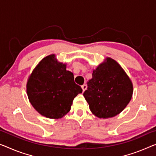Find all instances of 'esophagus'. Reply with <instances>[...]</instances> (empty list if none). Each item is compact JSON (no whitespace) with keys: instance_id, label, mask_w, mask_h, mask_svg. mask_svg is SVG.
<instances>
[{"instance_id":"esophagus-1","label":"esophagus","mask_w":156,"mask_h":156,"mask_svg":"<svg viewBox=\"0 0 156 156\" xmlns=\"http://www.w3.org/2000/svg\"><path fill=\"white\" fill-rule=\"evenodd\" d=\"M81 88H82V90H83V91L84 92L85 90H86V88H87V86H86V84H83V85H82L81 86Z\"/></svg>"}]
</instances>
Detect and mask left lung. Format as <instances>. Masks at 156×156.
<instances>
[{"label": "left lung", "instance_id": "obj_1", "mask_svg": "<svg viewBox=\"0 0 156 156\" xmlns=\"http://www.w3.org/2000/svg\"><path fill=\"white\" fill-rule=\"evenodd\" d=\"M93 77L83 93L90 112L100 119L116 116L126 108L133 85L122 67L109 57L93 70Z\"/></svg>", "mask_w": 156, "mask_h": 156}]
</instances>
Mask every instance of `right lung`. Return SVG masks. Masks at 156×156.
<instances>
[{
    "mask_svg": "<svg viewBox=\"0 0 156 156\" xmlns=\"http://www.w3.org/2000/svg\"><path fill=\"white\" fill-rule=\"evenodd\" d=\"M55 54L42 59L28 79L26 93L35 109L47 118L61 119L70 112L73 101L82 93L74 75Z\"/></svg>",
    "mask_w": 156,
    "mask_h": 156,
    "instance_id": "obj_1",
    "label": "right lung"
}]
</instances>
